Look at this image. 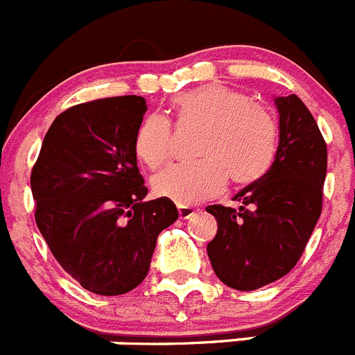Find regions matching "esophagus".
<instances>
[{
	"label": "esophagus",
	"mask_w": 355,
	"mask_h": 355,
	"mask_svg": "<svg viewBox=\"0 0 355 355\" xmlns=\"http://www.w3.org/2000/svg\"><path fill=\"white\" fill-rule=\"evenodd\" d=\"M196 208L194 207H185V205H178V215L180 218H191L194 214H196Z\"/></svg>",
	"instance_id": "obj_1"
}]
</instances>
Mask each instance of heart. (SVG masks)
I'll list each match as a JSON object with an SVG mask.
<instances>
[{
    "label": "heart",
    "instance_id": "heart-1",
    "mask_svg": "<svg viewBox=\"0 0 355 355\" xmlns=\"http://www.w3.org/2000/svg\"><path fill=\"white\" fill-rule=\"evenodd\" d=\"M178 124L203 128L200 162L173 164L154 178V193L177 205H196L234 184H250L271 166L277 124L270 112L245 92L210 84L173 99ZM135 152L148 168L162 166L173 152V129L161 114H150L135 135Z\"/></svg>",
    "mask_w": 355,
    "mask_h": 355
}]
</instances>
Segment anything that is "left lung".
I'll return each mask as SVG.
<instances>
[{"label":"left lung","instance_id":"left-lung-1","mask_svg":"<svg viewBox=\"0 0 355 355\" xmlns=\"http://www.w3.org/2000/svg\"><path fill=\"white\" fill-rule=\"evenodd\" d=\"M280 138L270 170L233 200L207 207L217 234L207 245L211 268L226 286L256 291L289 273L322 211L327 147L315 119L296 94L275 98Z\"/></svg>","mask_w":355,"mask_h":355}]
</instances>
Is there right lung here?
Returning <instances> with one entry per match:
<instances>
[{
  "label": "right lung",
  "mask_w": 355,
  "mask_h": 355,
  "mask_svg": "<svg viewBox=\"0 0 355 355\" xmlns=\"http://www.w3.org/2000/svg\"><path fill=\"white\" fill-rule=\"evenodd\" d=\"M141 96L96 99L55 117L31 171L36 226L84 289L117 296L144 282L159 233L178 218L171 200L145 201L135 135Z\"/></svg>",
  "instance_id": "right-lung-1"
}]
</instances>
